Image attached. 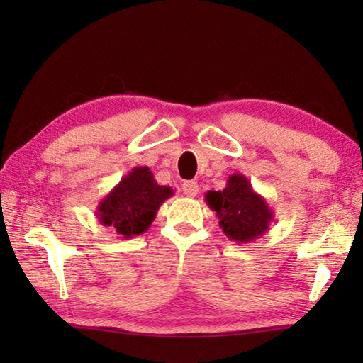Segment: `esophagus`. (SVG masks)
Listing matches in <instances>:
<instances>
[{
	"label": "esophagus",
	"instance_id": "1",
	"mask_svg": "<svg viewBox=\"0 0 363 363\" xmlns=\"http://www.w3.org/2000/svg\"><path fill=\"white\" fill-rule=\"evenodd\" d=\"M198 190H199V187H198V184L195 181H186L182 184L184 195L189 196V198H195L198 195Z\"/></svg>",
	"mask_w": 363,
	"mask_h": 363
}]
</instances>
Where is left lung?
Wrapping results in <instances>:
<instances>
[{
  "label": "left lung",
  "mask_w": 363,
  "mask_h": 363,
  "mask_svg": "<svg viewBox=\"0 0 363 363\" xmlns=\"http://www.w3.org/2000/svg\"><path fill=\"white\" fill-rule=\"evenodd\" d=\"M206 203L217 212L218 225L229 240L251 243L264 235L274 220L267 199L254 191L248 177L234 173L221 191L209 190Z\"/></svg>",
  "instance_id": "left-lung-1"
}]
</instances>
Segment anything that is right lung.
Masks as SVG:
<instances>
[{
  "label": "right lung",
  "instance_id": "1",
  "mask_svg": "<svg viewBox=\"0 0 363 363\" xmlns=\"http://www.w3.org/2000/svg\"><path fill=\"white\" fill-rule=\"evenodd\" d=\"M173 195L172 187L159 186L148 167H135L99 201L95 215L120 238H133L150 229L160 206Z\"/></svg>",
  "mask_w": 363,
  "mask_h": 363
}]
</instances>
